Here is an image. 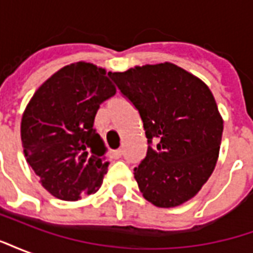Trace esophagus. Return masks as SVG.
I'll return each instance as SVG.
<instances>
[{"label": "esophagus", "instance_id": "obj_1", "mask_svg": "<svg viewBox=\"0 0 253 253\" xmlns=\"http://www.w3.org/2000/svg\"><path fill=\"white\" fill-rule=\"evenodd\" d=\"M111 157H112V159H115V160L121 159V157H122V150H121V149L112 150V153H111Z\"/></svg>", "mask_w": 253, "mask_h": 253}]
</instances>
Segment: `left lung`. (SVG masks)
I'll use <instances>...</instances> for the list:
<instances>
[{
  "mask_svg": "<svg viewBox=\"0 0 253 253\" xmlns=\"http://www.w3.org/2000/svg\"><path fill=\"white\" fill-rule=\"evenodd\" d=\"M110 76L138 110L148 138L146 157L134 168L143 198L175 207L195 196L215 168L222 139V118L209 86L169 62Z\"/></svg>",
  "mask_w": 253,
  "mask_h": 253,
  "instance_id": "left-lung-1",
  "label": "left lung"
}]
</instances>
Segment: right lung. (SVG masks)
Wrapping results in <instances>:
<instances>
[{
  "instance_id": "add662e5",
  "label": "right lung",
  "mask_w": 253,
  "mask_h": 253,
  "mask_svg": "<svg viewBox=\"0 0 253 253\" xmlns=\"http://www.w3.org/2000/svg\"><path fill=\"white\" fill-rule=\"evenodd\" d=\"M115 93L104 69L77 62L52 74L27 105L21 119L27 163L58 199L77 201L101 186L110 163L94 116Z\"/></svg>"
}]
</instances>
